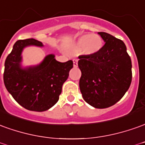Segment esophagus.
<instances>
[{
	"instance_id": "1",
	"label": "esophagus",
	"mask_w": 145,
	"mask_h": 145,
	"mask_svg": "<svg viewBox=\"0 0 145 145\" xmlns=\"http://www.w3.org/2000/svg\"><path fill=\"white\" fill-rule=\"evenodd\" d=\"M73 65H74V67H78V60H77V59H74V60H73Z\"/></svg>"
}]
</instances>
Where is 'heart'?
<instances>
[{
  "label": "heart",
  "mask_w": 145,
  "mask_h": 145,
  "mask_svg": "<svg viewBox=\"0 0 145 145\" xmlns=\"http://www.w3.org/2000/svg\"><path fill=\"white\" fill-rule=\"evenodd\" d=\"M103 47V40L97 34H84L75 41L73 50L75 52L82 51L86 55H95Z\"/></svg>",
  "instance_id": "heart-1"
}]
</instances>
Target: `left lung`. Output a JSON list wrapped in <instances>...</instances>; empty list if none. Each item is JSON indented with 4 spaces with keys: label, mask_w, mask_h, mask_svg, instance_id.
<instances>
[{
    "label": "left lung",
    "mask_w": 145,
    "mask_h": 145,
    "mask_svg": "<svg viewBox=\"0 0 145 145\" xmlns=\"http://www.w3.org/2000/svg\"><path fill=\"white\" fill-rule=\"evenodd\" d=\"M98 34L105 42L101 51L78 56L79 87L86 103L96 108H107L120 101L129 89L132 63L122 40L105 32Z\"/></svg>",
    "instance_id": "8db88e82"
}]
</instances>
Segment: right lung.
I'll return each instance as SVG.
<instances>
[{"instance_id": "add662e5", "label": "right lung", "mask_w": 145, "mask_h": 145, "mask_svg": "<svg viewBox=\"0 0 145 145\" xmlns=\"http://www.w3.org/2000/svg\"><path fill=\"white\" fill-rule=\"evenodd\" d=\"M30 45L43 47L34 38L19 40L5 59L4 82L15 101L27 110L44 111L55 105L69 76L73 61L60 63L50 54L37 66L23 68L22 52Z\"/></svg>"}]
</instances>
